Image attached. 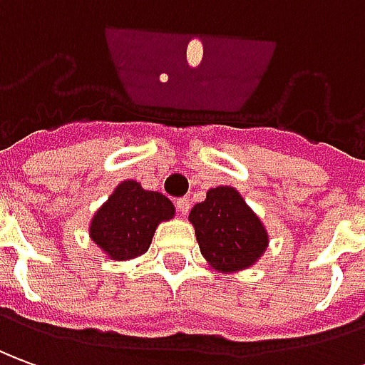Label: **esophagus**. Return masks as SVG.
<instances>
[{
    "mask_svg": "<svg viewBox=\"0 0 365 365\" xmlns=\"http://www.w3.org/2000/svg\"><path fill=\"white\" fill-rule=\"evenodd\" d=\"M177 208H178V212H180V215L187 216L188 210H190V202H188L187 198H178V200H177Z\"/></svg>",
    "mask_w": 365,
    "mask_h": 365,
    "instance_id": "obj_1",
    "label": "esophagus"
}]
</instances>
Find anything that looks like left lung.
Returning a JSON list of instances; mask_svg holds the SVG:
<instances>
[{
	"instance_id": "obj_1",
	"label": "left lung",
	"mask_w": 365,
	"mask_h": 365,
	"mask_svg": "<svg viewBox=\"0 0 365 365\" xmlns=\"http://www.w3.org/2000/svg\"><path fill=\"white\" fill-rule=\"evenodd\" d=\"M188 222L195 228L200 255L222 274L252 268L268 248V230L235 187L208 188L207 198L192 207Z\"/></svg>"
}]
</instances>
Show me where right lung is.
<instances>
[{
    "label": "right lung",
    "mask_w": 365,
    "mask_h": 365,
    "mask_svg": "<svg viewBox=\"0 0 365 365\" xmlns=\"http://www.w3.org/2000/svg\"><path fill=\"white\" fill-rule=\"evenodd\" d=\"M175 218V205L137 180L119 182L89 222V238L110 260H133L149 250L160 222Z\"/></svg>",
    "instance_id": "obj_1"
}]
</instances>
